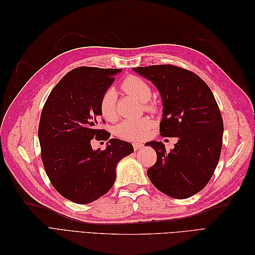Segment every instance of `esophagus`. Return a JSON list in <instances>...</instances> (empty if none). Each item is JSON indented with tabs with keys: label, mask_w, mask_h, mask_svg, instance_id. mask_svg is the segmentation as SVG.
<instances>
[{
	"label": "esophagus",
	"mask_w": 255,
	"mask_h": 255,
	"mask_svg": "<svg viewBox=\"0 0 255 255\" xmlns=\"http://www.w3.org/2000/svg\"><path fill=\"white\" fill-rule=\"evenodd\" d=\"M133 146H134V150L135 151H137V150H139V149H141L142 148V146H143V144L142 143H134L133 144Z\"/></svg>",
	"instance_id": "34e87169"
}]
</instances>
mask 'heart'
<instances>
[{
    "instance_id": "obj_1",
    "label": "heart",
    "mask_w": 255,
    "mask_h": 255,
    "mask_svg": "<svg viewBox=\"0 0 255 255\" xmlns=\"http://www.w3.org/2000/svg\"><path fill=\"white\" fill-rule=\"evenodd\" d=\"M122 90L128 95L137 98L140 101H146L152 96V89L150 85L143 79L137 75H129L122 81ZM117 95L113 88L106 89L100 100V112L103 118L109 121H114L117 118V106H116ZM144 107L146 111L155 112L156 106L151 102H145ZM154 122L149 117H143L140 119L125 120L117 127L116 133L123 139L130 141H139L148 136L149 130L152 128Z\"/></svg>"
}]
</instances>
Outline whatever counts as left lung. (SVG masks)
<instances>
[{"label": "left lung", "mask_w": 255, "mask_h": 255, "mask_svg": "<svg viewBox=\"0 0 255 255\" xmlns=\"http://www.w3.org/2000/svg\"><path fill=\"white\" fill-rule=\"evenodd\" d=\"M134 71L160 92V135L179 139L170 152L161 141L148 142L157 155L148 169L149 179L169 197L194 196L210 182L222 148L223 121L213 92L199 75L177 66L137 67Z\"/></svg>", "instance_id": "8db88e82"}]
</instances>
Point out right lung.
<instances>
[{
  "label": "right lung",
  "mask_w": 255,
  "mask_h": 255,
  "mask_svg": "<svg viewBox=\"0 0 255 255\" xmlns=\"http://www.w3.org/2000/svg\"><path fill=\"white\" fill-rule=\"evenodd\" d=\"M120 69L79 67L69 71L54 87L40 116L38 137L45 173L64 198L87 204L104 196L116 180V167L133 145L110 139L105 150L95 151L91 140H108L100 128V100Z\"/></svg>",
  "instance_id": "right-lung-1"
}]
</instances>
